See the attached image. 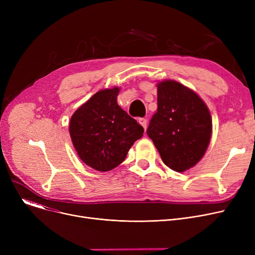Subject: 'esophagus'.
<instances>
[{
    "instance_id": "obj_1",
    "label": "esophagus",
    "mask_w": 255,
    "mask_h": 255,
    "mask_svg": "<svg viewBox=\"0 0 255 255\" xmlns=\"http://www.w3.org/2000/svg\"><path fill=\"white\" fill-rule=\"evenodd\" d=\"M138 122H139V124L143 127V129L146 130V126H148V121H146V119H144V118H139V119H138Z\"/></svg>"
}]
</instances>
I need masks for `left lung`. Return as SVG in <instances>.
<instances>
[{"instance_id": "left-lung-1", "label": "left lung", "mask_w": 255, "mask_h": 255, "mask_svg": "<svg viewBox=\"0 0 255 255\" xmlns=\"http://www.w3.org/2000/svg\"><path fill=\"white\" fill-rule=\"evenodd\" d=\"M157 112L146 134L162 161L175 171L193 167L205 155L212 134V119L195 92L175 80L157 85Z\"/></svg>"}]
</instances>
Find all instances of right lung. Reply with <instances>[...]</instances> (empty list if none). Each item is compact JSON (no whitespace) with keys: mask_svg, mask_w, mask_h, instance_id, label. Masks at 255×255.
Returning a JSON list of instances; mask_svg holds the SVG:
<instances>
[{"mask_svg":"<svg viewBox=\"0 0 255 255\" xmlns=\"http://www.w3.org/2000/svg\"><path fill=\"white\" fill-rule=\"evenodd\" d=\"M120 89L97 92L72 115L69 132L77 155L90 167L109 171L122 163L143 128L118 105Z\"/></svg>","mask_w":255,"mask_h":255,"instance_id":"obj_1","label":"right lung"}]
</instances>
